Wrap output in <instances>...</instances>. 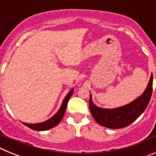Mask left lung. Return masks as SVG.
I'll return each instance as SVG.
<instances>
[{
    "label": "left lung",
    "instance_id": "obj_1",
    "mask_svg": "<svg viewBox=\"0 0 156 156\" xmlns=\"http://www.w3.org/2000/svg\"><path fill=\"white\" fill-rule=\"evenodd\" d=\"M153 76H151L147 88L142 95L126 105L113 109L99 108L89 100V108L95 121L100 125L111 129H119L127 126L138 118L147 108L152 93Z\"/></svg>",
    "mask_w": 156,
    "mask_h": 156
}]
</instances>
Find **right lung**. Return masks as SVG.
I'll use <instances>...</instances> for the list:
<instances>
[{"mask_svg": "<svg viewBox=\"0 0 156 156\" xmlns=\"http://www.w3.org/2000/svg\"><path fill=\"white\" fill-rule=\"evenodd\" d=\"M73 89H72V90L69 92L68 94L66 95V98H65L64 100H63L62 105L60 109H59L57 113L54 115L53 117H51L50 119H48V120L45 121V122H40V123H35V124H30V123H25V122H23V124L26 125L27 126H28L30 129H34V130H46V129H51V128L55 127V126H57L59 122H61L63 116H64V114L65 112H66L68 101L69 100L70 97L72 96V94H73Z\"/></svg>", "mask_w": 156, "mask_h": 156, "instance_id": "right-lung-1", "label": "right lung"}]
</instances>
